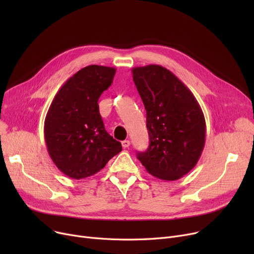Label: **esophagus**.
Instances as JSON below:
<instances>
[{"label": "esophagus", "instance_id": "obj_1", "mask_svg": "<svg viewBox=\"0 0 254 254\" xmlns=\"http://www.w3.org/2000/svg\"><path fill=\"white\" fill-rule=\"evenodd\" d=\"M122 145H123V147H124V148H127L128 146L130 145V142H129L128 140H125V141H123V142H122Z\"/></svg>", "mask_w": 254, "mask_h": 254}]
</instances>
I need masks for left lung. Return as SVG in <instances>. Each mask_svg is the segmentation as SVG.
I'll return each mask as SVG.
<instances>
[{
	"label": "left lung",
	"instance_id": "1",
	"mask_svg": "<svg viewBox=\"0 0 254 254\" xmlns=\"http://www.w3.org/2000/svg\"><path fill=\"white\" fill-rule=\"evenodd\" d=\"M132 79L146 110L149 146L137 157L146 171L177 180L193 169L205 146L206 122L192 92L158 64L137 66Z\"/></svg>",
	"mask_w": 254,
	"mask_h": 254
}]
</instances>
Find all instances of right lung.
<instances>
[{"label":"right lung","instance_id":"add662e5","mask_svg":"<svg viewBox=\"0 0 254 254\" xmlns=\"http://www.w3.org/2000/svg\"><path fill=\"white\" fill-rule=\"evenodd\" d=\"M115 72L111 66H85L66 80L49 107L44 123L47 150L72 179L97 174L123 149L105 129L98 104Z\"/></svg>","mask_w":254,"mask_h":254}]
</instances>
